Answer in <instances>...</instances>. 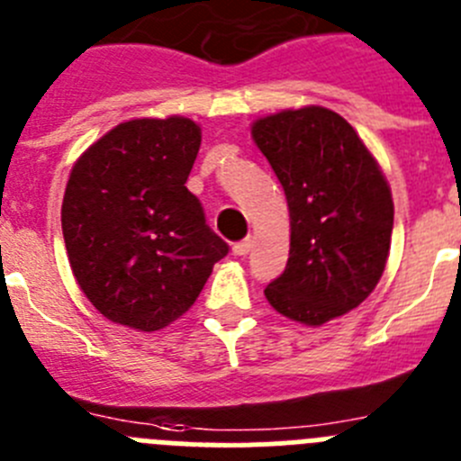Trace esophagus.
I'll list each match as a JSON object with an SVG mask.
<instances>
[{"mask_svg":"<svg viewBox=\"0 0 461 461\" xmlns=\"http://www.w3.org/2000/svg\"><path fill=\"white\" fill-rule=\"evenodd\" d=\"M251 247H253V240L251 238L242 240V242H235L233 244V256H247V253L251 251Z\"/></svg>","mask_w":461,"mask_h":461,"instance_id":"esophagus-1","label":"esophagus"}]
</instances>
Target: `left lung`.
<instances>
[{"instance_id":"8db88e82","label":"left lung","mask_w":461,"mask_h":461,"mask_svg":"<svg viewBox=\"0 0 461 461\" xmlns=\"http://www.w3.org/2000/svg\"><path fill=\"white\" fill-rule=\"evenodd\" d=\"M251 137L290 210V258L265 297L285 318L320 327L357 308L386 267L393 198L377 159L340 113L285 109Z\"/></svg>"}]
</instances>
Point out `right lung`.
I'll return each instance as SVG.
<instances>
[{
  "label": "right lung",
  "mask_w": 461,
  "mask_h": 461,
  "mask_svg": "<svg viewBox=\"0 0 461 461\" xmlns=\"http://www.w3.org/2000/svg\"><path fill=\"white\" fill-rule=\"evenodd\" d=\"M201 128L183 116L134 118L75 162L61 205L70 267L107 320L158 331L189 311L228 244L185 187Z\"/></svg>",
  "instance_id": "right-lung-1"
}]
</instances>
